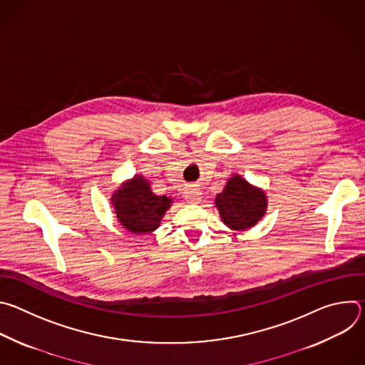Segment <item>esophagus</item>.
Masks as SVG:
<instances>
[{
	"instance_id": "34e87169",
	"label": "esophagus",
	"mask_w": 365,
	"mask_h": 365,
	"mask_svg": "<svg viewBox=\"0 0 365 365\" xmlns=\"http://www.w3.org/2000/svg\"><path fill=\"white\" fill-rule=\"evenodd\" d=\"M185 199L189 202V203H197L200 199H202V192L195 187V186H189L185 189Z\"/></svg>"
}]
</instances>
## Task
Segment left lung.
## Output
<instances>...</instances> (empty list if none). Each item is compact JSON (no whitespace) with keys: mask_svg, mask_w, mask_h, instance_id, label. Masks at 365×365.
<instances>
[{"mask_svg":"<svg viewBox=\"0 0 365 365\" xmlns=\"http://www.w3.org/2000/svg\"><path fill=\"white\" fill-rule=\"evenodd\" d=\"M215 205L228 228L244 231L264 217L267 197L262 189L250 185L240 175H234L228 179L225 189L217 195Z\"/></svg>","mask_w":365,"mask_h":365,"instance_id":"1","label":"left lung"}]
</instances>
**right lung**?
Wrapping results in <instances>:
<instances>
[{
  "label": "right lung",
  "instance_id": "1",
  "mask_svg": "<svg viewBox=\"0 0 365 365\" xmlns=\"http://www.w3.org/2000/svg\"><path fill=\"white\" fill-rule=\"evenodd\" d=\"M172 202L168 196L154 195L150 182L141 175L123 183L111 197L118 221L133 234H150L158 230Z\"/></svg>",
  "mask_w": 365,
  "mask_h": 365
}]
</instances>
